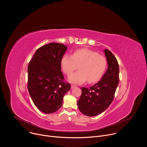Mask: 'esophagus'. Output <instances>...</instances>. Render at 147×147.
I'll return each instance as SVG.
<instances>
[{
  "label": "esophagus",
  "mask_w": 147,
  "mask_h": 147,
  "mask_svg": "<svg viewBox=\"0 0 147 147\" xmlns=\"http://www.w3.org/2000/svg\"><path fill=\"white\" fill-rule=\"evenodd\" d=\"M75 87H76V86L74 85V84H71V88H73Z\"/></svg>",
  "instance_id": "obj_1"
}]
</instances>
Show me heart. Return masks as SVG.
<instances>
[{
  "label": "heart",
  "mask_w": 147,
  "mask_h": 147,
  "mask_svg": "<svg viewBox=\"0 0 147 147\" xmlns=\"http://www.w3.org/2000/svg\"><path fill=\"white\" fill-rule=\"evenodd\" d=\"M108 65L105 56L88 49L76 51L73 55L65 54L61 59V67L63 72L69 76L78 66L79 70L69 77V80L81 84L88 80L89 83L98 81L103 75Z\"/></svg>",
  "instance_id": "1"
}]
</instances>
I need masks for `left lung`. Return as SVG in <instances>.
Segmentation results:
<instances>
[{"instance_id":"left-lung-1","label":"left lung","mask_w":147,"mask_h":147,"mask_svg":"<svg viewBox=\"0 0 147 147\" xmlns=\"http://www.w3.org/2000/svg\"><path fill=\"white\" fill-rule=\"evenodd\" d=\"M104 52L108 61L107 71L94 86L81 88L82 93L77 102L80 112L88 116H96L109 107L119 82V67L116 58L108 49Z\"/></svg>"}]
</instances>
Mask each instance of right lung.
I'll use <instances>...</instances> for the list:
<instances>
[{
  "mask_svg": "<svg viewBox=\"0 0 147 147\" xmlns=\"http://www.w3.org/2000/svg\"><path fill=\"white\" fill-rule=\"evenodd\" d=\"M67 47L51 43L37 49L28 66V90L37 108L45 113L57 111L70 89L61 71V59Z\"/></svg>",
  "mask_w": 147,
  "mask_h": 147,
  "instance_id": "obj_1",
  "label": "right lung"
}]
</instances>
